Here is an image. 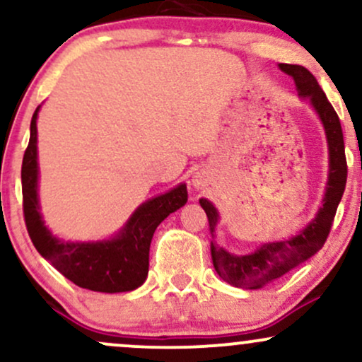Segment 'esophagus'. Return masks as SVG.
Returning <instances> with one entry per match:
<instances>
[{"label": "esophagus", "mask_w": 362, "mask_h": 362, "mask_svg": "<svg viewBox=\"0 0 362 362\" xmlns=\"http://www.w3.org/2000/svg\"><path fill=\"white\" fill-rule=\"evenodd\" d=\"M209 173H207L206 170H199V172H195L192 175V187L197 190H202L209 185Z\"/></svg>", "instance_id": "obj_1"}]
</instances>
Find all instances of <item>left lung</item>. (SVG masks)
Here are the masks:
<instances>
[{"mask_svg": "<svg viewBox=\"0 0 362 362\" xmlns=\"http://www.w3.org/2000/svg\"><path fill=\"white\" fill-rule=\"evenodd\" d=\"M281 71L289 74L296 83L298 95L301 98H308L313 110L317 112L325 129L328 143V180L323 204L318 209L317 216L306 224L298 235L289 240L279 242L262 243L255 252L247 255H235L219 247L214 240L216 224L219 214L207 199H199L202 209L206 211L207 221H209L211 236V257L218 276L228 284L236 288L260 289L269 282L279 279L288 274L291 269L298 267L310 257H313L330 233L332 223L347 182V161L346 148H344V134L340 127L337 112L334 110L332 103L328 102L327 95L320 88L317 78L311 74L305 66L298 64H279Z\"/></svg>", "mask_w": 362, "mask_h": 362, "instance_id": "1", "label": "left lung"}]
</instances>
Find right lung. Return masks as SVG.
<instances>
[{"label": "right lung", "mask_w": 362, "mask_h": 362, "mask_svg": "<svg viewBox=\"0 0 362 362\" xmlns=\"http://www.w3.org/2000/svg\"><path fill=\"white\" fill-rule=\"evenodd\" d=\"M30 122V141L22 163L23 216L37 252L51 262L66 279L97 293H127L148 277L149 245L158 224L187 202L185 184L143 202L114 238L102 242H64L56 238L40 214L39 163H37V115Z\"/></svg>", "instance_id": "add662e5"}]
</instances>
